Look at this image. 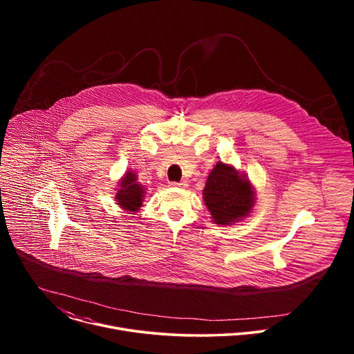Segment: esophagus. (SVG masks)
I'll list each match as a JSON object with an SVG mask.
<instances>
[{"label":"esophagus","mask_w":354,"mask_h":354,"mask_svg":"<svg viewBox=\"0 0 354 354\" xmlns=\"http://www.w3.org/2000/svg\"><path fill=\"white\" fill-rule=\"evenodd\" d=\"M169 186H172V187H182V189H185V187H187V182H186V180H180V182H171V183H169Z\"/></svg>","instance_id":"34e87169"}]
</instances>
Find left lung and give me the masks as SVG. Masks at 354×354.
I'll list each match as a JSON object with an SVG mask.
<instances>
[{"label": "left lung", "instance_id": "8db88e82", "mask_svg": "<svg viewBox=\"0 0 354 354\" xmlns=\"http://www.w3.org/2000/svg\"><path fill=\"white\" fill-rule=\"evenodd\" d=\"M203 197L214 223L221 225L246 217L255 203L249 180L223 162H217L210 172Z\"/></svg>", "mask_w": 354, "mask_h": 354}]
</instances>
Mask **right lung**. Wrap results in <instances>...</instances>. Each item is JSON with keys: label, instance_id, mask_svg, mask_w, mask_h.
Returning a JSON list of instances; mask_svg holds the SVG:
<instances>
[{"label": "right lung", "instance_id": "right-lung-1", "mask_svg": "<svg viewBox=\"0 0 354 354\" xmlns=\"http://www.w3.org/2000/svg\"><path fill=\"white\" fill-rule=\"evenodd\" d=\"M142 197H144V189L137 182V176L133 172H127L122 182L120 187L116 193L118 205L127 210V212H137L142 205Z\"/></svg>", "mask_w": 354, "mask_h": 354}]
</instances>
